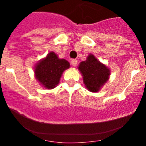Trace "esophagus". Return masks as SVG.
I'll return each instance as SVG.
<instances>
[{"mask_svg":"<svg viewBox=\"0 0 146 146\" xmlns=\"http://www.w3.org/2000/svg\"><path fill=\"white\" fill-rule=\"evenodd\" d=\"M71 64H72V65L73 66H76L77 64V60H75V59H73V60H72V62H71Z\"/></svg>","mask_w":146,"mask_h":146,"instance_id":"obj_1","label":"esophagus"}]
</instances>
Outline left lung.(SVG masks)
<instances>
[{"label": "left lung", "mask_w": 146, "mask_h": 146, "mask_svg": "<svg viewBox=\"0 0 146 146\" xmlns=\"http://www.w3.org/2000/svg\"><path fill=\"white\" fill-rule=\"evenodd\" d=\"M78 69L82 74L86 88L91 92H98L110 75L109 68L99 61L92 54L88 56L86 60L81 62Z\"/></svg>", "instance_id": "1"}]
</instances>
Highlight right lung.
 <instances>
[{"label": "right lung", "instance_id": "add662e5", "mask_svg": "<svg viewBox=\"0 0 146 146\" xmlns=\"http://www.w3.org/2000/svg\"><path fill=\"white\" fill-rule=\"evenodd\" d=\"M69 66L66 60L60 59L55 52H50L35 66L36 79L45 88L52 89L58 84L63 72Z\"/></svg>", "mask_w": 146, "mask_h": 146}]
</instances>
